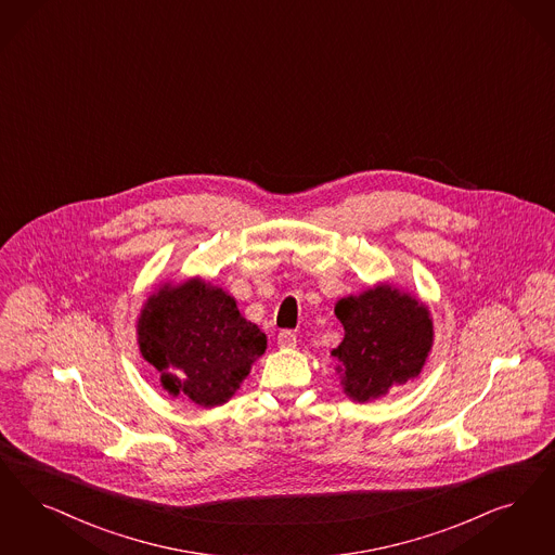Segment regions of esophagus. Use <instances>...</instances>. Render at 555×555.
<instances>
[{
    "label": "esophagus",
    "mask_w": 555,
    "mask_h": 555,
    "mask_svg": "<svg viewBox=\"0 0 555 555\" xmlns=\"http://www.w3.org/2000/svg\"><path fill=\"white\" fill-rule=\"evenodd\" d=\"M276 343H279L281 349H293L297 345V336H295V333H291V331H283V333H279V336H276Z\"/></svg>",
    "instance_id": "1"
}]
</instances>
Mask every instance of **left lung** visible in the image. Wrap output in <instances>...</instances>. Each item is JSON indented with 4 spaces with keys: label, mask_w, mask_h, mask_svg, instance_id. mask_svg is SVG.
<instances>
[{
    "label": "left lung",
    "mask_w": 555,
    "mask_h": 555,
    "mask_svg": "<svg viewBox=\"0 0 555 555\" xmlns=\"http://www.w3.org/2000/svg\"><path fill=\"white\" fill-rule=\"evenodd\" d=\"M345 336L333 349L343 392L356 402L386 397L422 374L434 347V320L420 297L392 283L336 301Z\"/></svg>",
    "instance_id": "8db88e82"
}]
</instances>
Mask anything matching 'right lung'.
I'll return each instance as SVG.
<instances>
[{"instance_id": "right-lung-1", "label": "right lung", "mask_w": 555, "mask_h": 555, "mask_svg": "<svg viewBox=\"0 0 555 555\" xmlns=\"http://www.w3.org/2000/svg\"><path fill=\"white\" fill-rule=\"evenodd\" d=\"M135 340L163 390L204 409L231 399L267 351V334L235 297L199 276L158 285L138 315Z\"/></svg>"}]
</instances>
